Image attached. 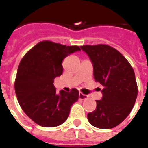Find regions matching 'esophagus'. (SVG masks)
Wrapping results in <instances>:
<instances>
[{
  "instance_id": "esophagus-1",
  "label": "esophagus",
  "mask_w": 148,
  "mask_h": 148,
  "mask_svg": "<svg viewBox=\"0 0 148 148\" xmlns=\"http://www.w3.org/2000/svg\"><path fill=\"white\" fill-rule=\"evenodd\" d=\"M79 99L80 100H84V99H88V95H84L82 94V93H79V96H78Z\"/></svg>"
}]
</instances>
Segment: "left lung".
Here are the masks:
<instances>
[{"instance_id": "left-lung-1", "label": "left lung", "mask_w": 148, "mask_h": 148, "mask_svg": "<svg viewBox=\"0 0 148 148\" xmlns=\"http://www.w3.org/2000/svg\"><path fill=\"white\" fill-rule=\"evenodd\" d=\"M81 49L93 65L95 81L102 85L101 100L96 109L88 114L92 126L111 129L118 126L130 113L137 97V84L134 69L119 51L107 45H85Z\"/></svg>"}]
</instances>
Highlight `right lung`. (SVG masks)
<instances>
[{
    "label": "right lung",
    "mask_w": 148,
    "mask_h": 148,
    "mask_svg": "<svg viewBox=\"0 0 148 148\" xmlns=\"http://www.w3.org/2000/svg\"><path fill=\"white\" fill-rule=\"evenodd\" d=\"M81 51L77 46L66 47L42 41L32 48L19 64L14 89L22 110L36 123L55 127L66 121L71 106L78 100L79 92H56L54 79L63 74L65 57Z\"/></svg>",
    "instance_id": "right-lung-1"
}]
</instances>
